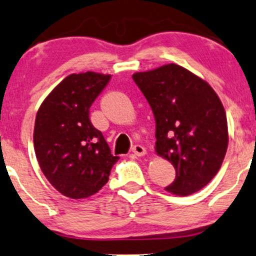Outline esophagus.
<instances>
[{"label":"esophagus","instance_id":"34e87169","mask_svg":"<svg viewBox=\"0 0 256 256\" xmlns=\"http://www.w3.org/2000/svg\"><path fill=\"white\" fill-rule=\"evenodd\" d=\"M132 152H133L135 156H138V157H142V156L146 154L145 147L141 145H135L133 148H132Z\"/></svg>","mask_w":256,"mask_h":256}]
</instances>
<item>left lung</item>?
<instances>
[{
    "mask_svg": "<svg viewBox=\"0 0 256 256\" xmlns=\"http://www.w3.org/2000/svg\"><path fill=\"white\" fill-rule=\"evenodd\" d=\"M156 120V152L174 165L171 194L187 196L217 175L229 144L226 114L205 80L175 63L133 74Z\"/></svg>",
    "mask_w": 256,
    "mask_h": 256,
    "instance_id": "8db88e82",
    "label": "left lung"
}]
</instances>
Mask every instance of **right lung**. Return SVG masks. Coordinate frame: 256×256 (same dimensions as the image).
I'll return each mask as SVG.
<instances>
[{"label":"right lung","mask_w":256,"mask_h":256,"mask_svg":"<svg viewBox=\"0 0 256 256\" xmlns=\"http://www.w3.org/2000/svg\"><path fill=\"white\" fill-rule=\"evenodd\" d=\"M110 78L94 72L68 75L36 116L33 145L39 166L51 186L72 199L100 190L120 159L90 121V108Z\"/></svg>","instance_id":"obj_1"}]
</instances>
